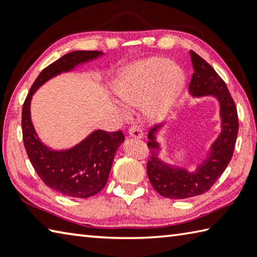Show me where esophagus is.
<instances>
[{
  "instance_id": "obj_1",
  "label": "esophagus",
  "mask_w": 257,
  "mask_h": 257,
  "mask_svg": "<svg viewBox=\"0 0 257 257\" xmlns=\"http://www.w3.org/2000/svg\"><path fill=\"white\" fill-rule=\"evenodd\" d=\"M129 135L134 138H142L143 137V130L141 127H138V125H132V127L129 128Z\"/></svg>"
}]
</instances>
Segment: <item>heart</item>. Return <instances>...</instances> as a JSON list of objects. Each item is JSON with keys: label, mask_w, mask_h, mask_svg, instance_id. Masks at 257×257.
Segmentation results:
<instances>
[{"label": "heart", "mask_w": 257, "mask_h": 257, "mask_svg": "<svg viewBox=\"0 0 257 257\" xmlns=\"http://www.w3.org/2000/svg\"><path fill=\"white\" fill-rule=\"evenodd\" d=\"M184 82L179 67L164 58H151L130 68L114 92L123 106L136 107L146 102L147 113L159 118L170 110Z\"/></svg>", "instance_id": "b5f03b06"}]
</instances>
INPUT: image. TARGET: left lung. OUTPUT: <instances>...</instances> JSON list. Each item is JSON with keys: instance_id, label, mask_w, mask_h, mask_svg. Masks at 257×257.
I'll return each instance as SVG.
<instances>
[{"instance_id": "8db88e82", "label": "left lung", "mask_w": 257, "mask_h": 257, "mask_svg": "<svg viewBox=\"0 0 257 257\" xmlns=\"http://www.w3.org/2000/svg\"><path fill=\"white\" fill-rule=\"evenodd\" d=\"M190 58L194 68L189 84L190 93L194 96L213 95L219 99L222 132L212 145L208 159L196 171L188 172L185 169L171 168L158 158L160 147L154 135L163 123L150 130L147 147L151 155L146 167L149 179L161 196L173 199L190 198L210 190L232 158L239 128L236 104L222 78L194 51H190Z\"/></svg>"}]
</instances>
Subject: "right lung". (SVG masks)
<instances>
[{"mask_svg": "<svg viewBox=\"0 0 257 257\" xmlns=\"http://www.w3.org/2000/svg\"><path fill=\"white\" fill-rule=\"evenodd\" d=\"M102 54L98 51H73L56 60L38 75L23 106L24 145L35 171L46 186L69 197L87 198L104 188L115 152L124 141L123 134L121 130H96L70 150L52 151L41 143L33 127L30 101L38 87L52 77Z\"/></svg>", "mask_w": 257, "mask_h": 257, "instance_id": "obj_1", "label": "right lung"}]
</instances>
